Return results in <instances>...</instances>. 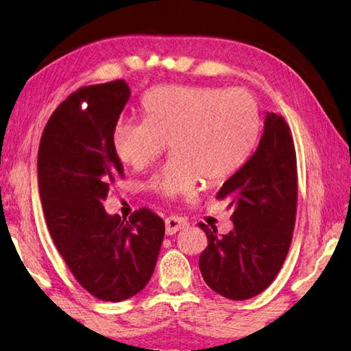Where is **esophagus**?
Instances as JSON below:
<instances>
[{
    "instance_id": "1",
    "label": "esophagus",
    "mask_w": 351,
    "mask_h": 351,
    "mask_svg": "<svg viewBox=\"0 0 351 351\" xmlns=\"http://www.w3.org/2000/svg\"><path fill=\"white\" fill-rule=\"evenodd\" d=\"M187 226V220L182 219V217L178 215H170L165 219V232L167 236H173L175 232H178L182 228Z\"/></svg>"
}]
</instances>
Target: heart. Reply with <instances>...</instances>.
I'll list each match as a JSON object with an SVG mask.
<instances>
[{"label": "heart", "mask_w": 351, "mask_h": 351, "mask_svg": "<svg viewBox=\"0 0 351 351\" xmlns=\"http://www.w3.org/2000/svg\"><path fill=\"white\" fill-rule=\"evenodd\" d=\"M145 119H120L112 141L119 158L145 169L169 145L173 156L149 178L158 197L191 195L198 181L219 182L247 162L258 143L261 110L247 88L165 84L142 99Z\"/></svg>", "instance_id": "obj_1"}]
</instances>
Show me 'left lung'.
Listing matches in <instances>:
<instances>
[{
	"instance_id": "obj_1",
	"label": "left lung",
	"mask_w": 351,
	"mask_h": 351,
	"mask_svg": "<svg viewBox=\"0 0 351 351\" xmlns=\"http://www.w3.org/2000/svg\"><path fill=\"white\" fill-rule=\"evenodd\" d=\"M232 209L234 230L219 234L204 223L208 247L199 254L203 280L230 300H248L281 270L297 217V154L285 117L267 114L259 145L217 193Z\"/></svg>"
}]
</instances>
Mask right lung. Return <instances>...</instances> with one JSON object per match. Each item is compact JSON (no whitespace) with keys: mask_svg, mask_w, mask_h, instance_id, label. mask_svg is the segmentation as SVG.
Here are the masks:
<instances>
[{"mask_svg":"<svg viewBox=\"0 0 351 351\" xmlns=\"http://www.w3.org/2000/svg\"><path fill=\"white\" fill-rule=\"evenodd\" d=\"M130 95L123 80L77 88L49 117L38 147L49 234L76 281L103 302H121L148 285L165 232L148 208L130 220L104 213L109 191L125 176L112 132Z\"/></svg>","mask_w":351,"mask_h":351,"instance_id":"right-lung-1","label":"right lung"}]
</instances>
